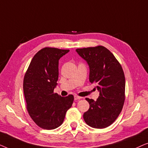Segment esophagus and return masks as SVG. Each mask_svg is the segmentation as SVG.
<instances>
[{
    "instance_id": "obj_1",
    "label": "esophagus",
    "mask_w": 148,
    "mask_h": 148,
    "mask_svg": "<svg viewBox=\"0 0 148 148\" xmlns=\"http://www.w3.org/2000/svg\"><path fill=\"white\" fill-rule=\"evenodd\" d=\"M74 98H75V100H80V99L82 98V97H80V96H75Z\"/></svg>"
}]
</instances>
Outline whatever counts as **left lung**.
<instances>
[{
	"mask_svg": "<svg viewBox=\"0 0 148 148\" xmlns=\"http://www.w3.org/2000/svg\"><path fill=\"white\" fill-rule=\"evenodd\" d=\"M90 67V82L96 85L100 96L90 104L84 114L85 122L96 129H104L114 122L125 102V78L123 70L110 50L102 46L76 49Z\"/></svg>",
	"mask_w": 148,
	"mask_h": 148,
	"instance_id": "obj_1",
	"label": "left lung"
}]
</instances>
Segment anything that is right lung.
<instances>
[{
    "label": "right lung",
    "instance_id": "right-lung-1",
    "mask_svg": "<svg viewBox=\"0 0 148 148\" xmlns=\"http://www.w3.org/2000/svg\"><path fill=\"white\" fill-rule=\"evenodd\" d=\"M69 50L44 48L32 58L23 79L27 109L36 125L47 130L63 123L74 100L73 95L62 97L54 93L58 78V60Z\"/></svg>",
    "mask_w": 148,
    "mask_h": 148
}]
</instances>
